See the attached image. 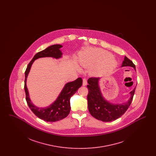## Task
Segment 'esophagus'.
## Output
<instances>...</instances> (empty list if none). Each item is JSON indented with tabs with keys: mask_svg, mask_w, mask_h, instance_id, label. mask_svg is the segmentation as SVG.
Instances as JSON below:
<instances>
[{
	"mask_svg": "<svg viewBox=\"0 0 156 156\" xmlns=\"http://www.w3.org/2000/svg\"><path fill=\"white\" fill-rule=\"evenodd\" d=\"M82 85L83 86H86L87 85V81L85 78H83V83H82Z\"/></svg>",
	"mask_w": 156,
	"mask_h": 156,
	"instance_id": "34e87169",
	"label": "esophagus"
}]
</instances>
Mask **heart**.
I'll return each instance as SVG.
<instances>
[{
	"mask_svg": "<svg viewBox=\"0 0 156 156\" xmlns=\"http://www.w3.org/2000/svg\"><path fill=\"white\" fill-rule=\"evenodd\" d=\"M109 57L106 60H109L111 63L107 67L105 66L106 59L101 62V63L94 68L91 73L94 75H98L104 69H112L116 66V61L111 57V54L105 50L101 48H90L84 53L81 59L82 66L86 68H90L94 66L98 62L106 57Z\"/></svg>",
	"mask_w": 156,
	"mask_h": 156,
	"instance_id": "obj_1",
	"label": "heart"
}]
</instances>
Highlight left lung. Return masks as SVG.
I'll list each match as a JSON object with an SVG mask.
<instances>
[{"instance_id": "8db88e82", "label": "left lung", "mask_w": 156, "mask_h": 156, "mask_svg": "<svg viewBox=\"0 0 156 156\" xmlns=\"http://www.w3.org/2000/svg\"><path fill=\"white\" fill-rule=\"evenodd\" d=\"M129 66L134 68L133 62L125 57L122 67ZM99 78H90L88 80V94L87 96L88 110L90 115L95 119L102 122H111L121 117L127 110L133 100L136 88L130 92V98L129 101L123 104H115L106 101L101 93L99 85Z\"/></svg>"}]
</instances>
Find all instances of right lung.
Returning a JSON list of instances; mask_svg holds the SVG:
<instances>
[{"mask_svg": "<svg viewBox=\"0 0 156 156\" xmlns=\"http://www.w3.org/2000/svg\"><path fill=\"white\" fill-rule=\"evenodd\" d=\"M61 47H62L61 45H52L44 50L37 52L28 64L25 71L24 90L27 105L36 116L46 122H54L67 117L71 110L70 98L82 85L81 78H78L74 81L68 82L65 85L57 99L49 106L40 108L31 102L27 88L26 81L33 63L34 60L42 57H52L56 59L61 58L62 54L60 50Z\"/></svg>", "mask_w": 156, "mask_h": 156, "instance_id": "add662e5", "label": "right lung"}]
</instances>
